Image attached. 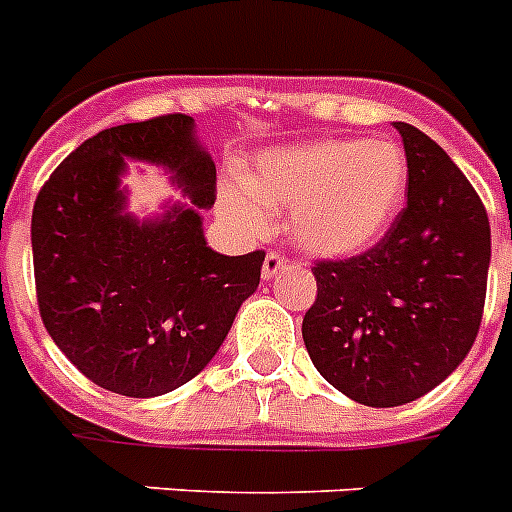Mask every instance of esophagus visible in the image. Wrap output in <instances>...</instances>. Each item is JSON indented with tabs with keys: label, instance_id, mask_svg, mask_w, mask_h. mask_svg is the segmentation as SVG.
Wrapping results in <instances>:
<instances>
[{
	"label": "esophagus",
	"instance_id": "obj_1",
	"mask_svg": "<svg viewBox=\"0 0 512 512\" xmlns=\"http://www.w3.org/2000/svg\"><path fill=\"white\" fill-rule=\"evenodd\" d=\"M286 263H289V260H286L281 252H273V249H270L263 263V278H273L276 273H281V270L286 268Z\"/></svg>",
	"mask_w": 512,
	"mask_h": 512
}]
</instances>
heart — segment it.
I'll list each match as a JSON object with an SVG mask.
<instances>
[{"label": "heart", "mask_w": 512, "mask_h": 512, "mask_svg": "<svg viewBox=\"0 0 512 512\" xmlns=\"http://www.w3.org/2000/svg\"><path fill=\"white\" fill-rule=\"evenodd\" d=\"M407 157L394 141L326 139L270 149L223 194V213L244 234H263L265 210H292V234L318 255H355L371 247L407 191Z\"/></svg>", "instance_id": "heart-1"}]
</instances>
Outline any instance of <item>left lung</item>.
I'll use <instances>...</instances> for the list:
<instances>
[{"label":"left lung","mask_w":512,"mask_h":512,"mask_svg":"<svg viewBox=\"0 0 512 512\" xmlns=\"http://www.w3.org/2000/svg\"><path fill=\"white\" fill-rule=\"evenodd\" d=\"M407 202L371 249L315 260L318 294L302 318L310 360L368 407L413 402L450 376L479 334L492 234L484 202L434 139L394 123Z\"/></svg>","instance_id":"1"}]
</instances>
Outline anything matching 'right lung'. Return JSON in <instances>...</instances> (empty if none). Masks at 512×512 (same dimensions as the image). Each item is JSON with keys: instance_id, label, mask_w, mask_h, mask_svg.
Returning <instances> with one entry per match:
<instances>
[{"instance_id": "add662e5", "label": "right lung", "mask_w": 512, "mask_h": 512, "mask_svg": "<svg viewBox=\"0 0 512 512\" xmlns=\"http://www.w3.org/2000/svg\"><path fill=\"white\" fill-rule=\"evenodd\" d=\"M123 156L173 169L192 207L152 224L120 214ZM215 194V165L184 112L99 131L41 186L31 218L36 302L54 344L89 381L157 397L213 360L265 260L263 249L228 257L207 247L197 210Z\"/></svg>"}]
</instances>
